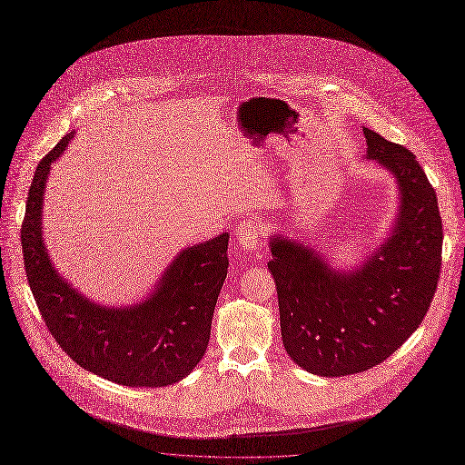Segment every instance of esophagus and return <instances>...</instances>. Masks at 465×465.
<instances>
[{
	"label": "esophagus",
	"mask_w": 465,
	"mask_h": 465,
	"mask_svg": "<svg viewBox=\"0 0 465 465\" xmlns=\"http://www.w3.org/2000/svg\"><path fill=\"white\" fill-rule=\"evenodd\" d=\"M235 239L237 242L246 250V252H254L260 248L262 239H263V226L258 221H242L235 228Z\"/></svg>",
	"instance_id": "34e87169"
}]
</instances>
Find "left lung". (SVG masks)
Instances as JSON below:
<instances>
[{"label": "left lung", "mask_w": 465, "mask_h": 465, "mask_svg": "<svg viewBox=\"0 0 465 465\" xmlns=\"http://www.w3.org/2000/svg\"><path fill=\"white\" fill-rule=\"evenodd\" d=\"M367 157L401 189L393 235L354 272H335L315 250L274 235L267 263L291 360L319 376L363 372L390 358L423 322L441 269L438 196L415 155L363 128Z\"/></svg>", "instance_id": "obj_1"}]
</instances>
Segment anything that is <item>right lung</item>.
<instances>
[{
  "label": "right lung",
  "instance_id": "right-lung-1",
  "mask_svg": "<svg viewBox=\"0 0 465 465\" xmlns=\"http://www.w3.org/2000/svg\"><path fill=\"white\" fill-rule=\"evenodd\" d=\"M70 132L38 163L22 223V252L36 308L59 347L83 369L132 388L180 382L202 360L228 272V233L183 250L148 301L102 308L70 287L42 242V200Z\"/></svg>",
  "mask_w": 465,
  "mask_h": 465
}]
</instances>
